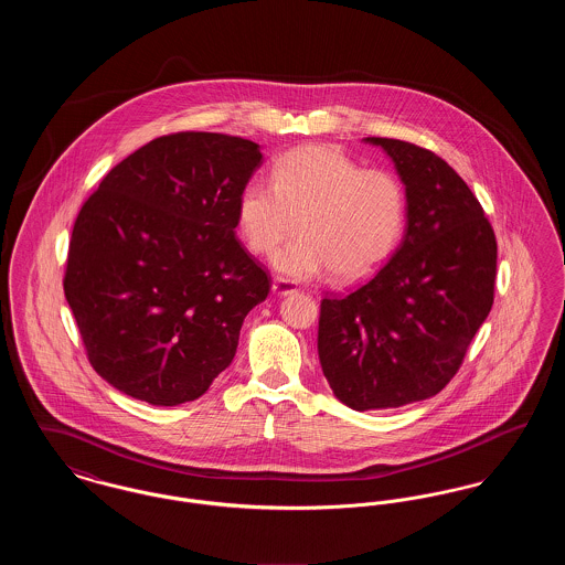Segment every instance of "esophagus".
Masks as SVG:
<instances>
[{"label": "esophagus", "mask_w": 565, "mask_h": 565, "mask_svg": "<svg viewBox=\"0 0 565 565\" xmlns=\"http://www.w3.org/2000/svg\"><path fill=\"white\" fill-rule=\"evenodd\" d=\"M273 292L277 296H288L295 295L296 286L290 281V279H284V277H277L275 281H273Z\"/></svg>", "instance_id": "obj_1"}]
</instances>
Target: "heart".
Returning a JSON list of instances; mask_svg holds the SVG:
<instances>
[{"label":"heart","instance_id":"b5f03b06","mask_svg":"<svg viewBox=\"0 0 565 565\" xmlns=\"http://www.w3.org/2000/svg\"><path fill=\"white\" fill-rule=\"evenodd\" d=\"M406 196L396 175L362 169L332 146H302L273 164V184L252 180L237 201V224L254 254H269L295 279L332 270L339 281L366 277L401 239Z\"/></svg>","mask_w":565,"mask_h":565}]
</instances>
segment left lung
I'll return each mask as SVG.
<instances>
[{
	"mask_svg": "<svg viewBox=\"0 0 565 565\" xmlns=\"http://www.w3.org/2000/svg\"><path fill=\"white\" fill-rule=\"evenodd\" d=\"M364 141L394 161L406 228L371 281L320 305L323 376L353 411L426 401L456 376L491 311L498 265L493 228L454 167L401 139Z\"/></svg>",
	"mask_w": 565,
	"mask_h": 565,
	"instance_id": "left-lung-1",
	"label": "left lung"
}]
</instances>
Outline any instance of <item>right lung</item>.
I'll list each match as a JSON object with an SVG mask.
<instances>
[{
    "mask_svg": "<svg viewBox=\"0 0 565 565\" xmlns=\"http://www.w3.org/2000/svg\"><path fill=\"white\" fill-rule=\"evenodd\" d=\"M263 164L233 135H162L118 162L82 205L63 290L90 366L122 394L175 406L235 358L270 277L235 237Z\"/></svg>",
    "mask_w": 565,
    "mask_h": 565,
    "instance_id": "obj_1",
    "label": "right lung"
}]
</instances>
